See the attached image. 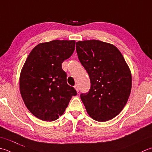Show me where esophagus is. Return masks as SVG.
<instances>
[{
  "instance_id": "34e87169",
  "label": "esophagus",
  "mask_w": 152,
  "mask_h": 152,
  "mask_svg": "<svg viewBox=\"0 0 152 152\" xmlns=\"http://www.w3.org/2000/svg\"><path fill=\"white\" fill-rule=\"evenodd\" d=\"M74 88H75V90H76L77 92L79 91V87H78V84H76V85L74 86Z\"/></svg>"
}]
</instances>
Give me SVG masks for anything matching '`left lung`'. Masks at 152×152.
Here are the masks:
<instances>
[{
  "instance_id": "left-lung-1",
  "label": "left lung",
  "mask_w": 152,
  "mask_h": 152,
  "mask_svg": "<svg viewBox=\"0 0 152 152\" xmlns=\"http://www.w3.org/2000/svg\"><path fill=\"white\" fill-rule=\"evenodd\" d=\"M78 58L90 78L88 93L80 97L90 117L99 122L117 116L126 105L132 88V75L120 50L99 40L79 41Z\"/></svg>"
}]
</instances>
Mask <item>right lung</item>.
Masks as SVG:
<instances>
[{
    "instance_id": "right-lung-1",
    "label": "right lung",
    "mask_w": 152,
    "mask_h": 152,
    "mask_svg": "<svg viewBox=\"0 0 152 152\" xmlns=\"http://www.w3.org/2000/svg\"><path fill=\"white\" fill-rule=\"evenodd\" d=\"M74 40H53L35 46L26 58L20 76V91L27 108L43 121L58 119L73 96L62 63L75 49Z\"/></svg>"
}]
</instances>
